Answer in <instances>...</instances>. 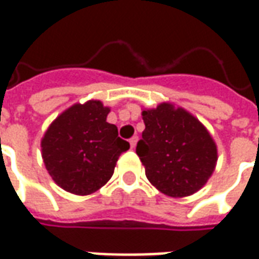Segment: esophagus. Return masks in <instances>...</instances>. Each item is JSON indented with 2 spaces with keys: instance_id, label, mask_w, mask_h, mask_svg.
<instances>
[{
  "instance_id": "1",
  "label": "esophagus",
  "mask_w": 259,
  "mask_h": 259,
  "mask_svg": "<svg viewBox=\"0 0 259 259\" xmlns=\"http://www.w3.org/2000/svg\"><path fill=\"white\" fill-rule=\"evenodd\" d=\"M137 142H138V137H137V135L130 139V145H131V148H133V149L137 146Z\"/></svg>"
}]
</instances>
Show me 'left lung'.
I'll use <instances>...</instances> for the list:
<instances>
[{"label": "left lung", "instance_id": "obj_1", "mask_svg": "<svg viewBox=\"0 0 259 259\" xmlns=\"http://www.w3.org/2000/svg\"><path fill=\"white\" fill-rule=\"evenodd\" d=\"M145 130L137 155L149 183L173 198L199 191L218 162V148L206 126L183 107L160 103L142 111Z\"/></svg>", "mask_w": 259, "mask_h": 259}]
</instances>
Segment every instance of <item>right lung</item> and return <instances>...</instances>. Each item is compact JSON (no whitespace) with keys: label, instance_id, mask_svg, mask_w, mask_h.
Returning <instances> with one entry per match:
<instances>
[{"label":"right lung","instance_id":"add662e5","mask_svg":"<svg viewBox=\"0 0 259 259\" xmlns=\"http://www.w3.org/2000/svg\"><path fill=\"white\" fill-rule=\"evenodd\" d=\"M110 107L100 100L76 103L53 121L41 138V157L47 171L62 190L91 195L114 173L130 144L107 122Z\"/></svg>","mask_w":259,"mask_h":259}]
</instances>
